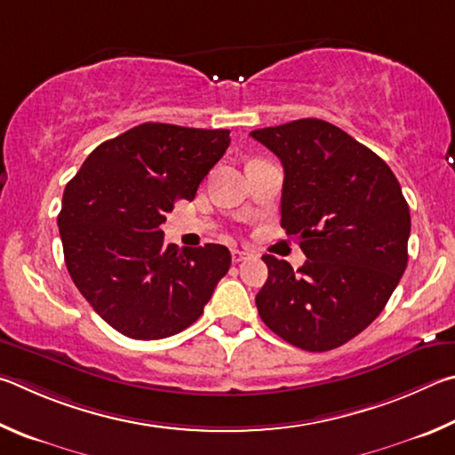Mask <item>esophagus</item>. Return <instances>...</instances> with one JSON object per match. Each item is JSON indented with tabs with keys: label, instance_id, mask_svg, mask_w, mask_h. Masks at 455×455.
Returning <instances> with one entry per match:
<instances>
[{
	"label": "esophagus",
	"instance_id": "1",
	"mask_svg": "<svg viewBox=\"0 0 455 455\" xmlns=\"http://www.w3.org/2000/svg\"><path fill=\"white\" fill-rule=\"evenodd\" d=\"M248 258H250L248 251H242V250H234V251H232V259L235 261V264H240V261L248 259Z\"/></svg>",
	"mask_w": 455,
	"mask_h": 455
}]
</instances>
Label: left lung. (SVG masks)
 <instances>
[{
  "label": "left lung",
  "mask_w": 455,
  "mask_h": 455,
  "mask_svg": "<svg viewBox=\"0 0 455 455\" xmlns=\"http://www.w3.org/2000/svg\"><path fill=\"white\" fill-rule=\"evenodd\" d=\"M283 165L282 228L306 264L261 258L256 306L269 330L306 352L344 346L376 320L408 266L410 207L379 156L323 119L250 133Z\"/></svg>",
  "instance_id": "1"
}]
</instances>
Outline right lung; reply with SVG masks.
Instances as JSON below:
<instances>
[{
    "mask_svg": "<svg viewBox=\"0 0 455 455\" xmlns=\"http://www.w3.org/2000/svg\"><path fill=\"white\" fill-rule=\"evenodd\" d=\"M229 146V130L141 124L95 148L58 215L68 272L111 328L132 339L180 333L228 274L226 245L164 243L162 223Z\"/></svg>",
    "mask_w": 455,
    "mask_h": 455,
    "instance_id": "1",
    "label": "right lung"
}]
</instances>
